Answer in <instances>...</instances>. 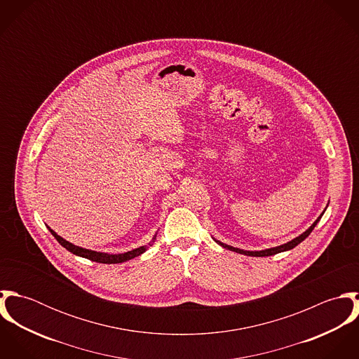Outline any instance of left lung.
<instances>
[{
    "instance_id": "obj_1",
    "label": "left lung",
    "mask_w": 359,
    "mask_h": 359,
    "mask_svg": "<svg viewBox=\"0 0 359 359\" xmlns=\"http://www.w3.org/2000/svg\"><path fill=\"white\" fill-rule=\"evenodd\" d=\"M325 212V211H323ZM323 212L316 218V221L308 228L306 232H303L300 236H297V238H294L293 241H290V242H287V243H285V245H280V246H276V248H271V249H265V250H259V252H249V250H242V249H238V248H232V246H229V245H225V243H222V242H219V241H215L219 246H222L224 249H228V250H231V252H235V253H241V255H245V256H252V257H266V256H273V255H278V253H282V252H286V250H292L293 248H296L299 243H302L306 238H307L308 235L312 232V229L315 228V225L319 222V219L322 218V215H323Z\"/></svg>"
}]
</instances>
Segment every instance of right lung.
<instances>
[{"instance_id":"right-lung-1","label":"right lung","mask_w":359,"mask_h":359,"mask_svg":"<svg viewBox=\"0 0 359 359\" xmlns=\"http://www.w3.org/2000/svg\"><path fill=\"white\" fill-rule=\"evenodd\" d=\"M48 229L51 231L52 236L66 249L69 250L70 253L76 255V256L84 257V258H88L91 261H97V262H101V264H118V262H124V261H128L131 258H135V257L141 256L142 253H145L152 245H154V239H156V235L154 236V239L145 245V246H141L138 249H134L131 252H127V253H121V255H107V253H101V252H94V250H88V249H83V248H79L67 241H65L63 238H60L55 231H52L51 228L48 226Z\"/></svg>"}]
</instances>
